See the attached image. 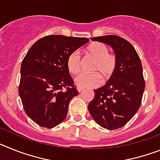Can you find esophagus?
Listing matches in <instances>:
<instances>
[{"mask_svg":"<svg viewBox=\"0 0 160 160\" xmlns=\"http://www.w3.org/2000/svg\"><path fill=\"white\" fill-rule=\"evenodd\" d=\"M77 90H78V92H79V93H80V92H82V91H83V90H84V89H83V88H82V87H78Z\"/></svg>","mask_w":160,"mask_h":160,"instance_id":"esophagus-1","label":"esophagus"}]
</instances>
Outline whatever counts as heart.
Segmentation results:
<instances>
[{
    "label": "heart",
    "instance_id": "b5f03b06",
    "mask_svg": "<svg viewBox=\"0 0 160 160\" xmlns=\"http://www.w3.org/2000/svg\"><path fill=\"white\" fill-rule=\"evenodd\" d=\"M87 54L94 62L91 72L94 73H81L75 78V83L82 88H91L98 87L101 83V77L103 81L111 78L117 66L115 55L109 53V49L106 45L100 42L91 44L87 48ZM67 69L72 74H77L82 68V60L78 51L69 55L66 61Z\"/></svg>",
    "mask_w": 160,
    "mask_h": 160
}]
</instances>
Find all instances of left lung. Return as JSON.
I'll return each instance as SVG.
<instances>
[{"label": "left lung", "mask_w": 160, "mask_h": 160, "mask_svg": "<svg viewBox=\"0 0 160 160\" xmlns=\"http://www.w3.org/2000/svg\"><path fill=\"white\" fill-rule=\"evenodd\" d=\"M113 49L117 66L103 87L94 90V98L88 111L102 128H122L136 114L141 105L145 82L141 61L134 46L121 37L106 35L91 38Z\"/></svg>", "instance_id": "8db88e82"}]
</instances>
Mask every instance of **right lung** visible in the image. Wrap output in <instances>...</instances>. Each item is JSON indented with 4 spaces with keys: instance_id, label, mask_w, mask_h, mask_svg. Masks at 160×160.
<instances>
[{
    "instance_id": "add662e5",
    "label": "right lung",
    "mask_w": 160,
    "mask_h": 160,
    "mask_svg": "<svg viewBox=\"0 0 160 160\" xmlns=\"http://www.w3.org/2000/svg\"><path fill=\"white\" fill-rule=\"evenodd\" d=\"M88 42L87 38L49 35L37 41L24 58L19 95L26 114L42 128H53L66 118L70 102L78 94L66 61Z\"/></svg>"
}]
</instances>
